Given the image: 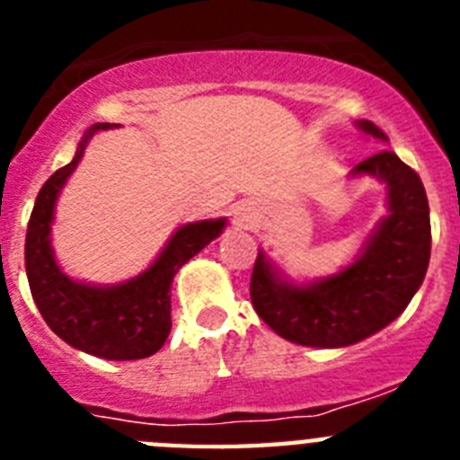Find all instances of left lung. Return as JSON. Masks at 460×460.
I'll use <instances>...</instances> for the list:
<instances>
[{"label": "left lung", "instance_id": "1", "mask_svg": "<svg viewBox=\"0 0 460 460\" xmlns=\"http://www.w3.org/2000/svg\"><path fill=\"white\" fill-rule=\"evenodd\" d=\"M371 136L387 140L373 121ZM376 174L389 189V217L382 221L355 265L315 286L280 283L260 253L251 274V302L276 334L313 348H343L376 334L396 320L420 290L430 258L429 198L420 174L392 149H382L352 168Z\"/></svg>", "mask_w": 460, "mask_h": 460}]
</instances>
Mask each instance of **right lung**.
Here are the masks:
<instances>
[{
  "label": "right lung",
  "mask_w": 460,
  "mask_h": 460,
  "mask_svg": "<svg viewBox=\"0 0 460 460\" xmlns=\"http://www.w3.org/2000/svg\"><path fill=\"white\" fill-rule=\"evenodd\" d=\"M117 124H96L83 142L71 164L57 170L43 184L31 211L24 265L31 296L48 327L59 339L78 350L103 359H142L161 350L172 327L170 320V288L174 274L221 234L226 221H200L180 227L158 260L145 274L124 286L96 288L73 283L55 265L50 249V223L59 189L80 164L89 140L99 128Z\"/></svg>",
  "instance_id": "obj_1"
}]
</instances>
